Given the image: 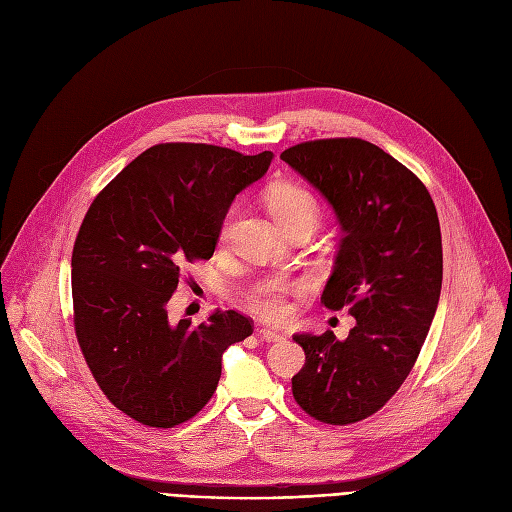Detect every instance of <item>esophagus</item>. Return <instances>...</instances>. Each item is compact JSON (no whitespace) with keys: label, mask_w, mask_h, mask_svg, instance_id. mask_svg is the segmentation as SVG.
Wrapping results in <instances>:
<instances>
[{"label":"esophagus","mask_w":512,"mask_h":512,"mask_svg":"<svg viewBox=\"0 0 512 512\" xmlns=\"http://www.w3.org/2000/svg\"><path fill=\"white\" fill-rule=\"evenodd\" d=\"M258 337H260L262 341H267V343H279V341H284V334L273 330V328H260V330H258Z\"/></svg>","instance_id":"1"}]
</instances>
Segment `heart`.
<instances>
[{
	"label": "heart",
	"instance_id": "heart-1",
	"mask_svg": "<svg viewBox=\"0 0 512 512\" xmlns=\"http://www.w3.org/2000/svg\"><path fill=\"white\" fill-rule=\"evenodd\" d=\"M267 203L271 216L279 226H284L286 222L301 216H311L315 220L320 216V205H317L313 192L292 182L273 186L269 190ZM233 216L235 209L228 211V216L224 218L220 228V239H226ZM301 288L303 284H296V281H288L281 277H264L254 281V284L243 292V305L252 313L264 317V320H279V317H284V313L288 311V296Z\"/></svg>",
	"mask_w": 512,
	"mask_h": 512
}]
</instances>
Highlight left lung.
Masks as SVG:
<instances>
[{
  "mask_svg": "<svg viewBox=\"0 0 512 512\" xmlns=\"http://www.w3.org/2000/svg\"><path fill=\"white\" fill-rule=\"evenodd\" d=\"M281 161L339 218L345 235L322 303L356 317L345 341L332 330L294 334L307 360L292 394L317 421L356 424L398 392L428 337L443 284L436 207L413 171L358 137L298 144Z\"/></svg>",
  "mask_w": 512,
  "mask_h": 512,
  "instance_id": "left-lung-1",
  "label": "left lung"
}]
</instances>
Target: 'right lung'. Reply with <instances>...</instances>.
Instances as JSON below:
<instances>
[{
  "label": "right lung",
  "mask_w": 512,
  "mask_h": 512,
  "mask_svg": "<svg viewBox=\"0 0 512 512\" xmlns=\"http://www.w3.org/2000/svg\"><path fill=\"white\" fill-rule=\"evenodd\" d=\"M271 161L269 150L158 144L88 207L72 254L76 337L101 392L139 424L195 417L216 392L224 351L252 334L237 311L173 324L167 303L186 262L214 256L228 207Z\"/></svg>",
  "instance_id": "1"
}]
</instances>
